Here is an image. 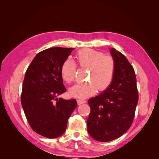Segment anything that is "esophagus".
<instances>
[{
  "instance_id": "34e87169",
  "label": "esophagus",
  "mask_w": 159,
  "mask_h": 159,
  "mask_svg": "<svg viewBox=\"0 0 159 159\" xmlns=\"http://www.w3.org/2000/svg\"><path fill=\"white\" fill-rule=\"evenodd\" d=\"M77 103H78V105H81L86 103V101L82 100V99H77Z\"/></svg>"
}]
</instances>
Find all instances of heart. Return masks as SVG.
Instances as JSON below:
<instances>
[{
	"label": "heart",
	"instance_id": "1",
	"mask_svg": "<svg viewBox=\"0 0 159 159\" xmlns=\"http://www.w3.org/2000/svg\"><path fill=\"white\" fill-rule=\"evenodd\" d=\"M81 68L88 70L86 80L88 82L75 85L70 89V94L77 98H85L95 93L96 89L104 91L113 80L116 64L112 56H105L102 52L91 49L80 51L76 56ZM61 77L66 83L75 80V67L70 60L64 62L61 70Z\"/></svg>",
	"mask_w": 159,
	"mask_h": 159
}]
</instances>
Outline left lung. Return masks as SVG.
I'll use <instances>...</instances> for the list:
<instances>
[{
    "label": "left lung",
    "instance_id": "obj_1",
    "mask_svg": "<svg viewBox=\"0 0 159 159\" xmlns=\"http://www.w3.org/2000/svg\"><path fill=\"white\" fill-rule=\"evenodd\" d=\"M111 54L116 64L112 83L102 94L88 100L91 111L88 131L100 142L113 141L127 131L133 123L139 100L133 67L117 50L111 48Z\"/></svg>",
    "mask_w": 159,
    "mask_h": 159
}]
</instances>
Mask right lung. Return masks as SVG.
I'll return each mask as SVG.
<instances>
[{
	"mask_svg": "<svg viewBox=\"0 0 159 159\" xmlns=\"http://www.w3.org/2000/svg\"><path fill=\"white\" fill-rule=\"evenodd\" d=\"M74 48L54 47L34 57L23 81L21 103L34 131L49 139L63 134L68 120L77 107L75 99H57L66 91L61 66Z\"/></svg>",
	"mask_w": 159,
	"mask_h": 159,
	"instance_id": "add662e5",
	"label": "right lung"
}]
</instances>
